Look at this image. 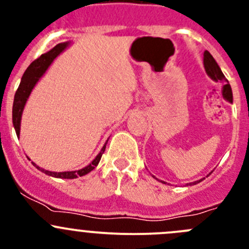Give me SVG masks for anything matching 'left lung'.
I'll list each match as a JSON object with an SVG mask.
<instances>
[{
	"instance_id": "obj_1",
	"label": "left lung",
	"mask_w": 249,
	"mask_h": 249,
	"mask_svg": "<svg viewBox=\"0 0 249 249\" xmlns=\"http://www.w3.org/2000/svg\"><path fill=\"white\" fill-rule=\"evenodd\" d=\"M203 67H205L206 73H207V76L210 77L211 79L214 80V82H218V80H219V82H222L223 84H224L223 85V90H222L223 97H224L227 101L232 102L231 87H230L229 82H228V79L225 78L224 74H223L220 67L218 66L217 61L213 59V56L210 54V52H207V50L203 53ZM211 173H208V175H211ZM208 175L206 176V177H208ZM153 177H154V176H153ZM203 179H205V178H201V179H199V180H195V182H193V183H188L187 185H195V184H197V183L201 182V180H203ZM161 183H164L165 184L164 180H161Z\"/></svg>"
}]
</instances>
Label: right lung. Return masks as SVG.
Listing matches in <instances>:
<instances>
[{"instance_id": "1", "label": "right lung", "mask_w": 249, "mask_h": 249, "mask_svg": "<svg viewBox=\"0 0 249 249\" xmlns=\"http://www.w3.org/2000/svg\"><path fill=\"white\" fill-rule=\"evenodd\" d=\"M70 44H71L70 42H64V43L56 44L52 50L44 53V54H42L38 59H36L34 62H31V65H30L26 69V71H25L24 76L21 78V82H20L19 84V88H18L16 95H14L13 102V126L14 129H16L17 136H20V125H21L22 110L25 108V105H26L29 96L31 95V91L34 90L35 85H36L37 83H38V80L43 77V74L46 73L47 70L49 69L50 65L53 64V61H54V60L56 59V57L70 46ZM107 142H108V140L106 141V143H105V145L102 147V149L100 150L99 154L96 155V158H95L88 166L83 167V169L80 170H77V171L53 172L42 169L38 165L35 164L34 161L31 162L36 169H38L39 171L44 172L48 176H52V177L55 178H64V179H73V178L82 177V176L88 175V173L91 172L92 170L99 165L102 154H104L105 149H106ZM27 159H29V158H27Z\"/></svg>"}]
</instances>
